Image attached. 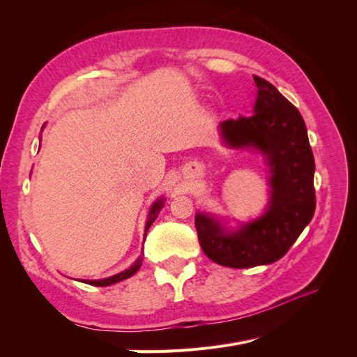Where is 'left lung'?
Wrapping results in <instances>:
<instances>
[{
	"instance_id": "left-lung-1",
	"label": "left lung",
	"mask_w": 357,
	"mask_h": 357,
	"mask_svg": "<svg viewBox=\"0 0 357 357\" xmlns=\"http://www.w3.org/2000/svg\"><path fill=\"white\" fill-rule=\"evenodd\" d=\"M253 80L257 88L253 114L225 121L219 131L225 146L256 150L265 158L271 174L266 210L236 229L213 214H195L204 253L229 268H252L282 259L316 210V165L304 119L274 84L257 75Z\"/></svg>"
}]
</instances>
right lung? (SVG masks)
Listing matches in <instances>:
<instances>
[{"label":"right lung","instance_id":"add662e5","mask_svg":"<svg viewBox=\"0 0 357 357\" xmlns=\"http://www.w3.org/2000/svg\"><path fill=\"white\" fill-rule=\"evenodd\" d=\"M164 202H165V198H158V199L152 204V207H150V210H149V218H147L146 228H144V240H146V235H147L149 228H150V226H152V223L156 220L158 214H159V211L162 210V207H164ZM142 264H143V256H139L131 266H129L128 269H125V271H122V273L114 274V275L107 277V278H101V280H82V282L86 283V284H92V286H98V287L110 286V284L122 282V280H126V278H129V277H132V275L138 271L139 266H142Z\"/></svg>","mask_w":357,"mask_h":357}]
</instances>
